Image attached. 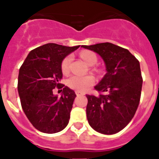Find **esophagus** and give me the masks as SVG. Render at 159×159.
Returning <instances> with one entry per match:
<instances>
[{"label":"esophagus","instance_id":"esophagus-1","mask_svg":"<svg viewBox=\"0 0 159 159\" xmlns=\"http://www.w3.org/2000/svg\"><path fill=\"white\" fill-rule=\"evenodd\" d=\"M76 94H77V96H80V95H82L83 94H82V93L79 91H76Z\"/></svg>","mask_w":159,"mask_h":159}]
</instances>
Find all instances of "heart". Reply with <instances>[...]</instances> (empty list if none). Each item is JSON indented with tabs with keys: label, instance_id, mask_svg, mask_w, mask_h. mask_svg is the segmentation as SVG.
<instances>
[{
	"label": "heart",
	"instance_id": "1",
	"mask_svg": "<svg viewBox=\"0 0 159 159\" xmlns=\"http://www.w3.org/2000/svg\"><path fill=\"white\" fill-rule=\"evenodd\" d=\"M80 57H82L86 64L89 65H93L97 62V57L94 53L89 52V51H84L80 53ZM72 57L71 56H67L65 57L61 62V71L62 73L66 74L69 72V66L71 63ZM94 83V77L92 75L86 76H77L73 75L68 79L67 84L69 88L73 90H75L79 92H84L88 88L91 86Z\"/></svg>",
	"mask_w": 159,
	"mask_h": 159
}]
</instances>
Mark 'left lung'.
<instances>
[{
	"label": "left lung",
	"mask_w": 159,
	"mask_h": 159,
	"mask_svg": "<svg viewBox=\"0 0 159 159\" xmlns=\"http://www.w3.org/2000/svg\"><path fill=\"white\" fill-rule=\"evenodd\" d=\"M82 48L94 51L104 61L107 73L94 86L98 96L86 94V116L95 131L115 134L131 121L140 102L142 87L140 63L128 49L111 43Z\"/></svg>",
	"instance_id": "left-lung-1"
}]
</instances>
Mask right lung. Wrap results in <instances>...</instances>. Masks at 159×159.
<instances>
[{
  "label": "right lung",
  "instance_id": "1",
  "mask_svg": "<svg viewBox=\"0 0 159 159\" xmlns=\"http://www.w3.org/2000/svg\"><path fill=\"white\" fill-rule=\"evenodd\" d=\"M79 46L47 43L30 51L19 69L18 90L22 110L39 131L56 133L69 124L75 92L61 83V62ZM63 89L60 98L53 89Z\"/></svg>",
  "mask_w": 159,
  "mask_h": 159
}]
</instances>
